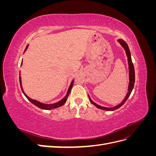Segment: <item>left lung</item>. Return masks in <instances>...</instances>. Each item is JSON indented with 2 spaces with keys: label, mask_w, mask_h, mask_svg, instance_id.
Returning <instances> with one entry per match:
<instances>
[{
  "label": "left lung",
  "mask_w": 156,
  "mask_h": 156,
  "mask_svg": "<svg viewBox=\"0 0 156 156\" xmlns=\"http://www.w3.org/2000/svg\"><path fill=\"white\" fill-rule=\"evenodd\" d=\"M119 41V43L121 44V45L123 47L124 49L126 51V55L127 56V60H128V65H129V86H128V92H127L126 96L125 97V98L123 100L120 104H119L118 105L114 107H111V108H107V107H101L100 105H99L98 104H96V103H94L91 99L90 98V96H88L89 98V100L94 105H95L96 107H98V108H100V109L102 110H105V111H115L117 108H120L121 106L123 105L124 104V103L126 101V100H127L130 96V94L133 90V88L134 87V83H135V69H134V66H133V64L131 60V53H130V51L129 49V47L127 45V44L126 43V41H124L123 40L120 39L118 40Z\"/></svg>",
  "instance_id": "8db88e82"
}]
</instances>
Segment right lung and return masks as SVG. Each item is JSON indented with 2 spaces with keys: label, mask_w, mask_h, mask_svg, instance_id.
<instances>
[{
  "label": "right lung",
  "mask_w": 156,
  "mask_h": 156,
  "mask_svg": "<svg viewBox=\"0 0 156 156\" xmlns=\"http://www.w3.org/2000/svg\"><path fill=\"white\" fill-rule=\"evenodd\" d=\"M28 47H29V45H28L26 48L25 49V51L27 49ZM23 64V62H21V66ZM73 81L74 80H73L72 82L70 84V86L68 90V92H67V94L66 95V96L62 99V100H61L60 101L57 102V103H53V104H49V105H48V104H44V103H42L38 101H36V100H32V99H30L29 96H27V94L24 92V91H23V89L22 88V85H21V76H20V85H21V90L23 92V93L24 94V95L26 96V98L29 100L32 103H33L34 105H36V107H39L40 108H41V109H45V110H51V109H53V108H56L57 107H61L62 106L64 103L66 102L67 101V99H68V97L69 96V94L71 92V89H72V87H73Z\"/></svg>",
  "instance_id": "obj_1"
}]
</instances>
